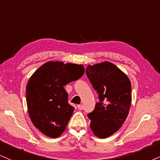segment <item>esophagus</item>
Wrapping results in <instances>:
<instances>
[{"label":"esophagus","instance_id":"esophagus-1","mask_svg":"<svg viewBox=\"0 0 160 160\" xmlns=\"http://www.w3.org/2000/svg\"><path fill=\"white\" fill-rule=\"evenodd\" d=\"M78 108L79 110H83V108H84V106L82 105V104H79V105H78Z\"/></svg>","mask_w":160,"mask_h":160}]
</instances>
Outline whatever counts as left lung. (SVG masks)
Listing matches in <instances>:
<instances>
[{
  "label": "left lung",
  "instance_id": "left-lung-1",
  "mask_svg": "<svg viewBox=\"0 0 160 160\" xmlns=\"http://www.w3.org/2000/svg\"><path fill=\"white\" fill-rule=\"evenodd\" d=\"M86 74L99 98L93 111L88 114L90 127L96 137L104 139L117 131L127 118L131 104V82L109 62L88 65Z\"/></svg>",
  "mask_w": 160,
  "mask_h": 160
}]
</instances>
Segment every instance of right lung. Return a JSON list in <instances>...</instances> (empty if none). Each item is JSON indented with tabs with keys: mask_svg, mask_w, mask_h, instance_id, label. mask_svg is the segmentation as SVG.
I'll return each instance as SVG.
<instances>
[{
	"mask_svg": "<svg viewBox=\"0 0 160 160\" xmlns=\"http://www.w3.org/2000/svg\"><path fill=\"white\" fill-rule=\"evenodd\" d=\"M84 73L83 65L48 62L41 66L27 85V104L31 121L47 137H60L66 129L74 108L68 103L64 86Z\"/></svg>",
	"mask_w": 160,
	"mask_h": 160,
	"instance_id": "right-lung-1",
	"label": "right lung"
}]
</instances>
